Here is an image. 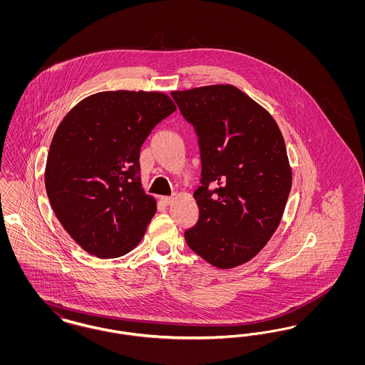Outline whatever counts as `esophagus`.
I'll return each instance as SVG.
<instances>
[{"mask_svg":"<svg viewBox=\"0 0 365 365\" xmlns=\"http://www.w3.org/2000/svg\"><path fill=\"white\" fill-rule=\"evenodd\" d=\"M173 201H174L173 197H161V202H163L164 205H170Z\"/></svg>","mask_w":365,"mask_h":365,"instance_id":"obj_1","label":"esophagus"}]
</instances>
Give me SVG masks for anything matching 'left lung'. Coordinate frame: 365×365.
<instances>
[{
	"label": "left lung",
	"mask_w": 365,
	"mask_h": 365,
	"mask_svg": "<svg viewBox=\"0 0 365 365\" xmlns=\"http://www.w3.org/2000/svg\"><path fill=\"white\" fill-rule=\"evenodd\" d=\"M192 124L201 156L200 209L185 231L191 250L228 269L252 260L271 240L292 189L284 139L274 118L232 85L173 91Z\"/></svg>",
	"instance_id": "1"
}]
</instances>
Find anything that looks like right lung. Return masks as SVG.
<instances>
[{
  "label": "right lung",
  "mask_w": 365,
  "mask_h": 365,
  "mask_svg": "<svg viewBox=\"0 0 365 365\" xmlns=\"http://www.w3.org/2000/svg\"><path fill=\"white\" fill-rule=\"evenodd\" d=\"M176 110L158 91H103L75 105L51 143L45 187L53 210L87 253L115 259L133 250L156 213L145 194L139 150Z\"/></svg>",
  "instance_id": "right-lung-1"
}]
</instances>
